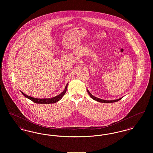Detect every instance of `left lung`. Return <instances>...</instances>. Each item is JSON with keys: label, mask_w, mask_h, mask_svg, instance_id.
<instances>
[{"label": "left lung", "mask_w": 153, "mask_h": 153, "mask_svg": "<svg viewBox=\"0 0 153 153\" xmlns=\"http://www.w3.org/2000/svg\"><path fill=\"white\" fill-rule=\"evenodd\" d=\"M87 92L88 93V94L89 95V96H91V97L92 98V99H93L94 100H95L96 101H97V102H105V103H110V102H117V101H119L120 100H121L122 99V97H121V98H120V99H117V100H102V99H99V98H97V97H96L95 96H93V95H92L90 92H89V91H88L87 89Z\"/></svg>", "instance_id": "8db88e82"}]
</instances>
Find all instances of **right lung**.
Masks as SVG:
<instances>
[{"label": "right lung", "mask_w": 153, "mask_h": 153, "mask_svg": "<svg viewBox=\"0 0 153 153\" xmlns=\"http://www.w3.org/2000/svg\"><path fill=\"white\" fill-rule=\"evenodd\" d=\"M68 83L66 84V85L65 88L64 90V91L61 93L59 95H57L54 97H52L51 99H36V98H34V97H32L31 96H29L28 95L25 94L24 93H23L21 92L22 95L25 96V97L28 98L30 100H31V101H33L36 103H38V104H51V103H55L56 102H58L59 100H61L62 99V97H63V96L65 95L67 89V87H68Z\"/></svg>", "instance_id": "right-lung-1"}]
</instances>
